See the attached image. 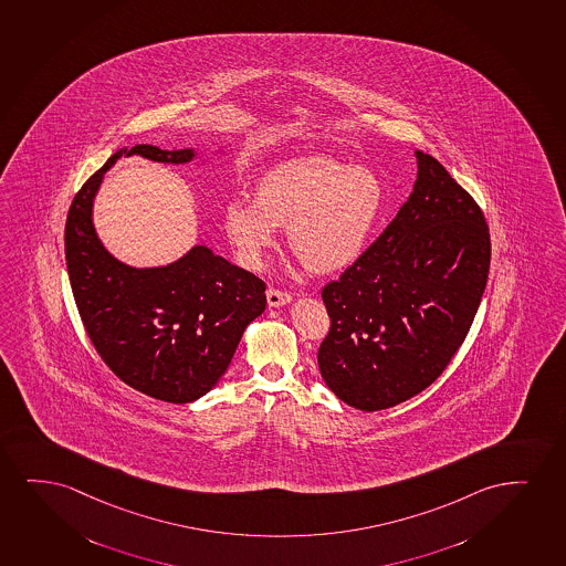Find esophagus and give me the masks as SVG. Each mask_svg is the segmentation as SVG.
<instances>
[{
	"instance_id": "esophagus-1",
	"label": "esophagus",
	"mask_w": 566,
	"mask_h": 566,
	"mask_svg": "<svg viewBox=\"0 0 566 566\" xmlns=\"http://www.w3.org/2000/svg\"><path fill=\"white\" fill-rule=\"evenodd\" d=\"M266 302H269V307H284V305L292 302V294L269 287L266 290Z\"/></svg>"
}]
</instances>
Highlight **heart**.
I'll return each instance as SVG.
<instances>
[{
	"instance_id": "1",
	"label": "heart",
	"mask_w": 566,
	"mask_h": 566,
	"mask_svg": "<svg viewBox=\"0 0 566 566\" xmlns=\"http://www.w3.org/2000/svg\"><path fill=\"white\" fill-rule=\"evenodd\" d=\"M384 201L382 180L373 170L308 157L269 170L255 186V201H228L222 221L251 266L263 264L279 227L287 224L290 248L307 269L336 272L365 253Z\"/></svg>"
}]
</instances>
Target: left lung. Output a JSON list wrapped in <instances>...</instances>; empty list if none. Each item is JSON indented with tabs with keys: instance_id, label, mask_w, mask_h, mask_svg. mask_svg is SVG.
<instances>
[{
	"instance_id": "1",
	"label": "left lung",
	"mask_w": 566,
	"mask_h": 566,
	"mask_svg": "<svg viewBox=\"0 0 566 566\" xmlns=\"http://www.w3.org/2000/svg\"><path fill=\"white\" fill-rule=\"evenodd\" d=\"M411 196L382 234L326 284V386L359 411L420 394L461 347L484 295L492 243L484 214L432 155L415 151Z\"/></svg>"
}]
</instances>
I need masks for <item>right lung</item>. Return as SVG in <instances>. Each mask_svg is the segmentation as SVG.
Instances as JSON below:
<instances>
[{"mask_svg":"<svg viewBox=\"0 0 566 566\" xmlns=\"http://www.w3.org/2000/svg\"><path fill=\"white\" fill-rule=\"evenodd\" d=\"M123 155L186 165L199 154L123 147L82 186L65 227L74 302L99 357L123 382L161 401L190 403L217 386L248 324L263 313L264 282L203 243L161 266L118 261L97 235L94 201Z\"/></svg>","mask_w":566,"mask_h":566,"instance_id":"right-lung-1","label":"right lung"}]
</instances>
